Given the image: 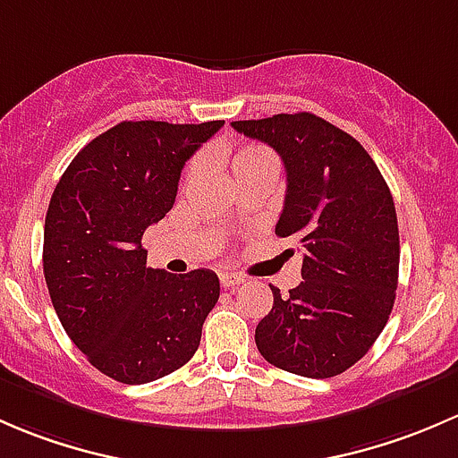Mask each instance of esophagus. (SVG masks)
Instances as JSON below:
<instances>
[{"label": "esophagus", "instance_id": "34e87169", "mask_svg": "<svg viewBox=\"0 0 458 458\" xmlns=\"http://www.w3.org/2000/svg\"><path fill=\"white\" fill-rule=\"evenodd\" d=\"M244 282V277H240L238 273H220V284L225 289H233V286H240Z\"/></svg>", "mask_w": 458, "mask_h": 458}]
</instances>
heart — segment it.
<instances>
[{
	"label": "heart",
	"instance_id": "b5f03b06",
	"mask_svg": "<svg viewBox=\"0 0 458 458\" xmlns=\"http://www.w3.org/2000/svg\"><path fill=\"white\" fill-rule=\"evenodd\" d=\"M214 154L229 165L231 174H233L235 178L242 176V174L249 172V169L262 167V165H276L271 152H268L267 148H262V145H247V148L235 149L231 157H229L227 148H216ZM190 174H194V167L190 169Z\"/></svg>",
	"mask_w": 458,
	"mask_h": 458
}]
</instances>
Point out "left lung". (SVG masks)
Returning <instances> with one entry per match:
<instances>
[{"label": "left lung", "instance_id": "obj_1", "mask_svg": "<svg viewBox=\"0 0 458 458\" xmlns=\"http://www.w3.org/2000/svg\"><path fill=\"white\" fill-rule=\"evenodd\" d=\"M231 125L280 154L286 196L276 233L298 238L304 251L300 284L289 295L271 286L273 309L256 328L258 351L295 375H339L370 351L393 310V194L360 140L310 112Z\"/></svg>", "mask_w": 458, "mask_h": 458}]
</instances>
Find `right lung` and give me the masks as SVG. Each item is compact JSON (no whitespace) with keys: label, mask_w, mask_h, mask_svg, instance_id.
<instances>
[{"label":"right lung","mask_w":458,"mask_h":458,"mask_svg":"<svg viewBox=\"0 0 458 458\" xmlns=\"http://www.w3.org/2000/svg\"><path fill=\"white\" fill-rule=\"evenodd\" d=\"M223 125L123 121L89 140L50 198V300L74 346L121 384H148L185 366L220 298L214 271L149 268L140 240L174 207L191 154Z\"/></svg>","instance_id":"right-lung-1"}]
</instances>
